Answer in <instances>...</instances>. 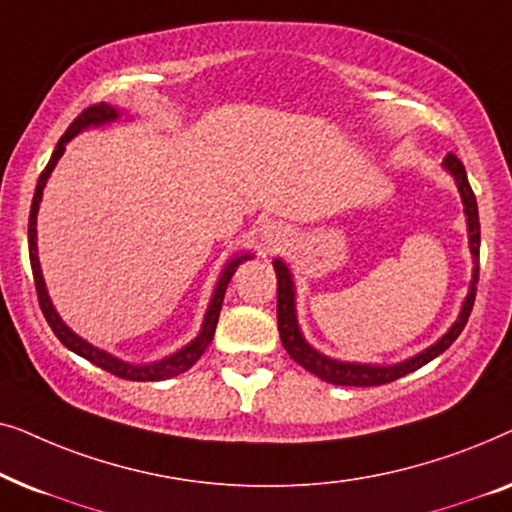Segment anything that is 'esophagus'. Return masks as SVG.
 Listing matches in <instances>:
<instances>
[{
  "mask_svg": "<svg viewBox=\"0 0 512 512\" xmlns=\"http://www.w3.org/2000/svg\"><path fill=\"white\" fill-rule=\"evenodd\" d=\"M263 240L270 249L282 247V244L286 242V230L279 226V223H268V226L263 228Z\"/></svg>",
  "mask_w": 512,
  "mask_h": 512,
  "instance_id": "1",
  "label": "esophagus"
}]
</instances>
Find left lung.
<instances>
[{"instance_id": "8db88e82", "label": "left lung", "mask_w": 512, "mask_h": 512, "mask_svg": "<svg viewBox=\"0 0 512 512\" xmlns=\"http://www.w3.org/2000/svg\"><path fill=\"white\" fill-rule=\"evenodd\" d=\"M443 170L454 179L457 191L461 195V205H464L468 249H471V256H473L471 284H468V293H466L464 303H461L459 317L454 319V324L450 328H447V333L440 335L433 345L422 349L419 354L410 356V359L389 363L387 366V363L340 361V359H333V356H326L324 352H319L317 347H312L310 342L305 340L303 331H300L298 310H296V282H293L291 268L282 261V258H275V261H272V265H275V272H277V328H279V338H282V345L286 352H289L293 361L300 363L305 370H310V373L321 377L324 382L342 384V387H375V384L394 382V380H398V377H403V375L412 373V370L426 366V363L436 359L438 354H443L445 349L459 338V333L464 331L466 321H468V317H471V310L475 303V284H478V275H480L478 202H475L471 184H468L464 165H461V160L454 156V153H447L445 156Z\"/></svg>"}]
</instances>
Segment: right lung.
<instances>
[{
  "label": "right lung",
  "mask_w": 512,
  "mask_h": 512,
  "mask_svg": "<svg viewBox=\"0 0 512 512\" xmlns=\"http://www.w3.org/2000/svg\"><path fill=\"white\" fill-rule=\"evenodd\" d=\"M123 118V111L111 107V104H95V107H88L83 109L79 116L74 118L72 125H69L65 135L60 137L58 146H55L51 160H48L46 170L39 174V181H37V188H34V198H32V209H30V223H27V242H30V263H32V275H34V286H37V296H39V305H41V312H44V317L48 321V326L53 328V333L58 335V340L65 345L67 349H72L74 354L83 356V359L95 363L97 368L107 370L111 375H118L123 377V380H137V382H158V380H170L174 375H181L186 373L188 368L193 366L195 361L200 359L202 354H205V349L209 347V342L214 338V331H216V321H219V314H221V305H223V296H226V289L230 284V279H233L235 270L240 268L244 261H249V258H254V254H249V251H242V254H235L230 261L223 265L221 275H219V282H216L214 291H212V298H209V305H207V312L205 317H202V326L195 338L184 345L177 352H172L170 356H165V359H158V361H151V363H132V361H123L118 359V356L104 352V349L90 345L88 340H83L81 335H76L72 328H69L62 317L58 314V310L53 307V300L48 296V289H46V282H44V275H41V263H39V249H37V214H39V205H41V198H44V188H46V181L51 177V172L55 170V165H58V160L62 158V153H65V146L72 142L76 135H81L83 130H90V128H100V125H109V123H116ZM135 116H128V121H132Z\"/></svg>",
  "instance_id": "right-lung-1"
}]
</instances>
